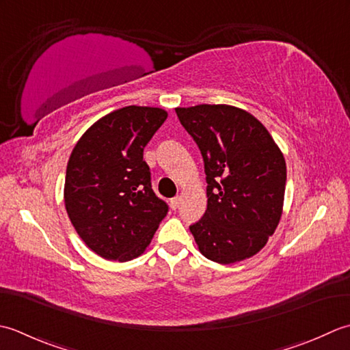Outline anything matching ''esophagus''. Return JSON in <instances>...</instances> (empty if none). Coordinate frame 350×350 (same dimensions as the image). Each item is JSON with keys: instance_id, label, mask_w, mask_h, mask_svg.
Returning a JSON list of instances; mask_svg holds the SVG:
<instances>
[{"instance_id": "esophagus-1", "label": "esophagus", "mask_w": 350, "mask_h": 350, "mask_svg": "<svg viewBox=\"0 0 350 350\" xmlns=\"http://www.w3.org/2000/svg\"><path fill=\"white\" fill-rule=\"evenodd\" d=\"M180 202H181V198L180 196H175L170 199V208L172 210H176L178 206H180Z\"/></svg>"}]
</instances>
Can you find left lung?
<instances>
[{
    "label": "left lung",
    "mask_w": 350,
    "mask_h": 350,
    "mask_svg": "<svg viewBox=\"0 0 350 350\" xmlns=\"http://www.w3.org/2000/svg\"><path fill=\"white\" fill-rule=\"evenodd\" d=\"M201 149L206 210L190 226L205 258L232 265L258 254L282 216L287 166L270 133L251 113L226 104L176 107Z\"/></svg>",
    "instance_id": "left-lung-1"
}]
</instances>
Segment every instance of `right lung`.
Returning <instances> with one entry per match:
<instances>
[{
  "instance_id": "add662e5",
  "label": "right lung",
  "mask_w": 350,
  "mask_h": 350,
  "mask_svg": "<svg viewBox=\"0 0 350 350\" xmlns=\"http://www.w3.org/2000/svg\"><path fill=\"white\" fill-rule=\"evenodd\" d=\"M166 119L159 107H124L98 119L70 152L68 216L85 246L105 260L137 258L167 215L144 160V148Z\"/></svg>"
}]
</instances>
